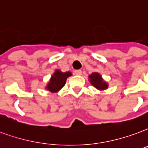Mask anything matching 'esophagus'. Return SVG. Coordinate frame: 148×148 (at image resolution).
I'll return each mask as SVG.
<instances>
[{
  "label": "esophagus",
  "mask_w": 148,
  "mask_h": 148,
  "mask_svg": "<svg viewBox=\"0 0 148 148\" xmlns=\"http://www.w3.org/2000/svg\"><path fill=\"white\" fill-rule=\"evenodd\" d=\"M82 71L81 70H76V71H74V74H76V75H82Z\"/></svg>",
  "instance_id": "esophagus-1"
}]
</instances>
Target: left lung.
Returning a JSON list of instances; mask_svg holds the SVG:
<instances>
[{"label":"left lung","instance_id":"1","mask_svg":"<svg viewBox=\"0 0 148 148\" xmlns=\"http://www.w3.org/2000/svg\"><path fill=\"white\" fill-rule=\"evenodd\" d=\"M88 81L91 85L98 90L103 91L108 88V83L103 80L101 74L98 72H93L88 76Z\"/></svg>","mask_w":148,"mask_h":148}]
</instances>
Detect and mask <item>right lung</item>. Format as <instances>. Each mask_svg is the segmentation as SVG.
<instances>
[{
    "label": "right lung",
    "instance_id": "obj_1",
    "mask_svg": "<svg viewBox=\"0 0 148 148\" xmlns=\"http://www.w3.org/2000/svg\"><path fill=\"white\" fill-rule=\"evenodd\" d=\"M71 75H72V74L70 71L62 72L60 70H58V69L56 70L54 73L52 74L49 82L47 83L45 89H47L52 93H56L65 85L67 77H69Z\"/></svg>",
    "mask_w": 148,
    "mask_h": 148
}]
</instances>
